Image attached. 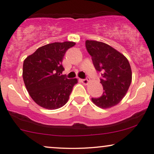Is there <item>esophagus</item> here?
I'll return each instance as SVG.
<instances>
[{"label":"esophagus","mask_w":154,"mask_h":154,"mask_svg":"<svg viewBox=\"0 0 154 154\" xmlns=\"http://www.w3.org/2000/svg\"><path fill=\"white\" fill-rule=\"evenodd\" d=\"M81 81H82V82L83 83L84 85H87L89 82V78L88 77H86L85 79H81Z\"/></svg>","instance_id":"obj_1"}]
</instances>
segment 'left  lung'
Returning <instances> with one entry per match:
<instances>
[{"label": "left lung", "mask_w": 154, "mask_h": 154, "mask_svg": "<svg viewBox=\"0 0 154 154\" xmlns=\"http://www.w3.org/2000/svg\"><path fill=\"white\" fill-rule=\"evenodd\" d=\"M85 47L96 71L101 73L100 79L104 90L100 97L92 98V102L103 109L116 105L125 95L132 80L128 60L103 42L87 40Z\"/></svg>", "instance_id": "left-lung-1"}]
</instances>
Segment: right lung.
Masks as SVG:
<instances>
[{
    "label": "right lung",
    "mask_w": 154,
    "mask_h": 154,
    "mask_svg": "<svg viewBox=\"0 0 154 154\" xmlns=\"http://www.w3.org/2000/svg\"><path fill=\"white\" fill-rule=\"evenodd\" d=\"M75 42H55L36 49L24 60L23 79L27 91L36 104L55 110L64 106L69 100L77 79L62 75V62L66 51Z\"/></svg>",
    "instance_id": "right-lung-1"
}]
</instances>
